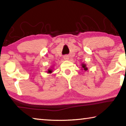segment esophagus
Listing matches in <instances>:
<instances>
[{
  "instance_id": "34e87169",
  "label": "esophagus",
  "mask_w": 126,
  "mask_h": 126,
  "mask_svg": "<svg viewBox=\"0 0 126 126\" xmlns=\"http://www.w3.org/2000/svg\"><path fill=\"white\" fill-rule=\"evenodd\" d=\"M63 58L65 59V60H68V59H69V57L68 56V55H64V56L63 57Z\"/></svg>"
}]
</instances>
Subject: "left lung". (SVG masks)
I'll list each match as a JSON object with an SVG mask.
<instances>
[{
    "label": "left lung",
    "instance_id": "left-lung-1",
    "mask_svg": "<svg viewBox=\"0 0 126 126\" xmlns=\"http://www.w3.org/2000/svg\"><path fill=\"white\" fill-rule=\"evenodd\" d=\"M82 66L83 68V69H84V71H87V70L88 69V68H87L86 67V65H85L84 64H82Z\"/></svg>",
    "mask_w": 126,
    "mask_h": 126
}]
</instances>
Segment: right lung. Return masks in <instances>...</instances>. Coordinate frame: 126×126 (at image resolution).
<instances>
[{
  "label": "right lung",
  "mask_w": 126,
  "mask_h": 126,
  "mask_svg": "<svg viewBox=\"0 0 126 126\" xmlns=\"http://www.w3.org/2000/svg\"><path fill=\"white\" fill-rule=\"evenodd\" d=\"M52 70H51V69H49V70H48V73H52Z\"/></svg>",
  "instance_id": "obj_1"
}]
</instances>
